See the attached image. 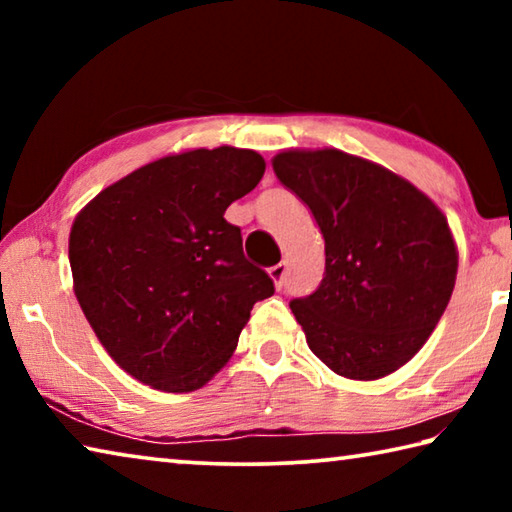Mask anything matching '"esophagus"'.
<instances>
[{
	"mask_svg": "<svg viewBox=\"0 0 512 512\" xmlns=\"http://www.w3.org/2000/svg\"><path fill=\"white\" fill-rule=\"evenodd\" d=\"M284 273H287V264H284V262H280V264H275V266L268 268V275H271V280L275 282V289H282Z\"/></svg>",
	"mask_w": 512,
	"mask_h": 512,
	"instance_id": "obj_1",
	"label": "esophagus"
}]
</instances>
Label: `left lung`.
Instances as JSON below:
<instances>
[{
	"label": "left lung",
	"instance_id": "8db88e82",
	"mask_svg": "<svg viewBox=\"0 0 512 512\" xmlns=\"http://www.w3.org/2000/svg\"><path fill=\"white\" fill-rule=\"evenodd\" d=\"M273 171L325 239L323 282L289 305L309 350L341 377L391 375L452 298L458 250L445 214L409 180L339 149L282 151Z\"/></svg>",
	"mask_w": 512,
	"mask_h": 512
}]
</instances>
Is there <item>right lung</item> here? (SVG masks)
<instances>
[{"label": "right lung", "mask_w": 512, "mask_h": 512, "mask_svg": "<svg viewBox=\"0 0 512 512\" xmlns=\"http://www.w3.org/2000/svg\"><path fill=\"white\" fill-rule=\"evenodd\" d=\"M235 146L164 155L103 189L69 232L76 300L121 370L164 393H192L237 348L273 280L223 219L264 176Z\"/></svg>", "instance_id": "add662e5"}]
</instances>
